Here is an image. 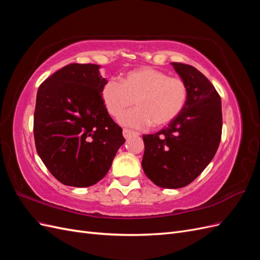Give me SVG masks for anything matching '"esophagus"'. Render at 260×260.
<instances>
[{
	"mask_svg": "<svg viewBox=\"0 0 260 260\" xmlns=\"http://www.w3.org/2000/svg\"><path fill=\"white\" fill-rule=\"evenodd\" d=\"M135 131H132V130H129V129H123L122 130V135H123V138L124 139H128V138H130L132 135H135Z\"/></svg>",
	"mask_w": 260,
	"mask_h": 260,
	"instance_id": "obj_1",
	"label": "esophagus"
}]
</instances>
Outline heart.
<instances>
[{"label": "heart", "instance_id": "obj_1", "mask_svg": "<svg viewBox=\"0 0 260 260\" xmlns=\"http://www.w3.org/2000/svg\"><path fill=\"white\" fill-rule=\"evenodd\" d=\"M102 100L109 115L119 117L133 104L137 108L120 117L128 127H162L182 111L187 85L178 77L152 67H141L125 74L121 81L112 79L102 89Z\"/></svg>", "mask_w": 260, "mask_h": 260}]
</instances>
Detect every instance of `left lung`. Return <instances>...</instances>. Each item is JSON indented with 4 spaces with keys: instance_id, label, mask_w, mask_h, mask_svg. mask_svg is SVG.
Here are the masks:
<instances>
[{
    "instance_id": "1",
    "label": "left lung",
    "mask_w": 260,
    "mask_h": 260,
    "mask_svg": "<svg viewBox=\"0 0 260 260\" xmlns=\"http://www.w3.org/2000/svg\"><path fill=\"white\" fill-rule=\"evenodd\" d=\"M187 85L181 113L166 128L143 136L142 168L160 187L190 184L214 158L222 131L221 99L215 86L193 66L171 62Z\"/></svg>"
}]
</instances>
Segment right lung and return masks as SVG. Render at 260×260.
<instances>
[{"instance_id": "obj_1", "label": "right lung", "mask_w": 260, "mask_h": 260, "mask_svg": "<svg viewBox=\"0 0 260 260\" xmlns=\"http://www.w3.org/2000/svg\"><path fill=\"white\" fill-rule=\"evenodd\" d=\"M100 65L70 64L39 86L34 118L38 155L59 182L86 187L103 179L123 143L102 100Z\"/></svg>"}]
</instances>
